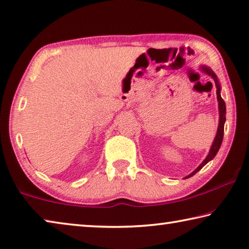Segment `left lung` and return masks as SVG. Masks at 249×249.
Listing matches in <instances>:
<instances>
[{
    "mask_svg": "<svg viewBox=\"0 0 249 249\" xmlns=\"http://www.w3.org/2000/svg\"><path fill=\"white\" fill-rule=\"evenodd\" d=\"M200 70L202 72L206 73L208 75H210L211 78L214 80V82H215V86H216V98H217V103H218V126H217V130H216V135L215 137H214V141L212 142V145H211V148L209 150V154L206 156L205 159L202 161L199 167L196 168V169L193 170L190 175L185 176L183 179H188L192 177L193 175H196L197 171L201 170L202 168H203L206 163L209 161H211L214 157H215L218 149H220V147L222 145V142H223V136H224V124H225V121H226V107H225V102L223 101L222 96H221V90H222V87L220 84V81H218V78L217 75L214 73V71L210 68V67L205 66V65H201L200 66Z\"/></svg>",
    "mask_w": 249,
    "mask_h": 249,
    "instance_id": "left-lung-1",
    "label": "left lung"
}]
</instances>
